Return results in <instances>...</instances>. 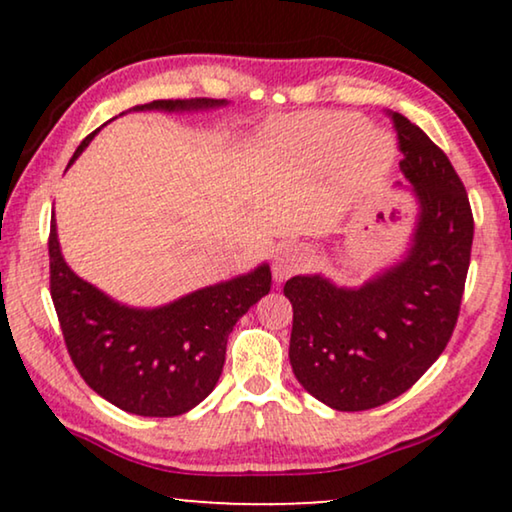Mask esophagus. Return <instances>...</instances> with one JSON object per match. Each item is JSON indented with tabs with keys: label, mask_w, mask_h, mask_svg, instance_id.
I'll use <instances>...</instances> for the list:
<instances>
[{
	"label": "esophagus",
	"mask_w": 512,
	"mask_h": 512,
	"mask_svg": "<svg viewBox=\"0 0 512 512\" xmlns=\"http://www.w3.org/2000/svg\"><path fill=\"white\" fill-rule=\"evenodd\" d=\"M310 263V251L305 247H298V244H293V247H284L279 251L275 263H272V277H275V282H286V279L296 275L305 268V265Z\"/></svg>",
	"instance_id": "34e87169"
}]
</instances>
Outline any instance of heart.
Here are the masks:
<instances>
[{"instance_id":"heart-1","label":"heart","mask_w":512,"mask_h":512,"mask_svg":"<svg viewBox=\"0 0 512 512\" xmlns=\"http://www.w3.org/2000/svg\"><path fill=\"white\" fill-rule=\"evenodd\" d=\"M265 149L312 177L338 170L342 191H375L396 163V139L349 111H312L279 118L265 132Z\"/></svg>"}]
</instances>
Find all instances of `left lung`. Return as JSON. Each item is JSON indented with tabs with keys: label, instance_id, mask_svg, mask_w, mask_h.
Wrapping results in <instances>:
<instances>
[{
	"label": "left lung",
	"instance_id": "1",
	"mask_svg": "<svg viewBox=\"0 0 512 512\" xmlns=\"http://www.w3.org/2000/svg\"><path fill=\"white\" fill-rule=\"evenodd\" d=\"M391 121L417 207L401 258L361 286L321 272L284 284L293 305V375L340 412L389 403L433 366L457 324L471 263L473 214L459 174L419 125L401 114Z\"/></svg>",
	"mask_w": 512,
	"mask_h": 512
}]
</instances>
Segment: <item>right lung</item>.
Instances as JSON below:
<instances>
[{"label":"right lung","mask_w":512,"mask_h":512,"mask_svg":"<svg viewBox=\"0 0 512 512\" xmlns=\"http://www.w3.org/2000/svg\"><path fill=\"white\" fill-rule=\"evenodd\" d=\"M228 100H153L130 111H207ZM97 132L83 139L69 165ZM67 165V167H69ZM51 298L67 352L93 391L139 417H177L205 401L219 382L228 335L242 314L270 291V265L202 286L172 303L132 307L114 300L69 268L55 214L48 237Z\"/></svg>","instance_id":"add662e5"}]
</instances>
